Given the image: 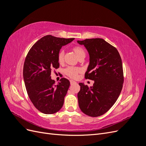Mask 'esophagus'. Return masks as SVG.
<instances>
[{
    "mask_svg": "<svg viewBox=\"0 0 146 146\" xmlns=\"http://www.w3.org/2000/svg\"><path fill=\"white\" fill-rule=\"evenodd\" d=\"M70 85H73V84H76L77 82L76 81H74V80H70Z\"/></svg>",
    "mask_w": 146,
    "mask_h": 146,
    "instance_id": "obj_1",
    "label": "esophagus"
}]
</instances>
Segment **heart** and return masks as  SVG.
Masks as SVG:
<instances>
[{"instance_id":"1","label":"heart","mask_w":146,"mask_h":146,"mask_svg":"<svg viewBox=\"0 0 146 146\" xmlns=\"http://www.w3.org/2000/svg\"><path fill=\"white\" fill-rule=\"evenodd\" d=\"M72 50L74 52L75 54L77 55L78 59H80L82 58H85L86 53L83 48L81 46H74L72 48ZM64 52L63 50H61L59 52L58 54V61L59 63H62L64 61ZM81 69L77 68V67H73V66H69L67 68H66L64 70V74L68 76L69 77L71 78H77L78 74L81 72Z\"/></svg>"}]
</instances>
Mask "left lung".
<instances>
[{"label":"left lung","instance_id":"8db88e82","mask_svg":"<svg viewBox=\"0 0 146 146\" xmlns=\"http://www.w3.org/2000/svg\"><path fill=\"white\" fill-rule=\"evenodd\" d=\"M77 42L85 47L90 55L85 78L94 81L90 87L79 83V107L86 115L100 116L111 108L120 95L123 82L122 60L116 48L104 39Z\"/></svg>","mask_w":146,"mask_h":146}]
</instances>
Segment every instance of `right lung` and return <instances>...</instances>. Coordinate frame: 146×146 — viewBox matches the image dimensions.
Returning a JSON list of instances; mask_svg holds the SVG:
<instances>
[{
	"label": "right lung",
	"instance_id": "right-lung-1",
	"mask_svg": "<svg viewBox=\"0 0 146 146\" xmlns=\"http://www.w3.org/2000/svg\"><path fill=\"white\" fill-rule=\"evenodd\" d=\"M74 39L46 35L35 44L26 56L23 69L25 86L30 100L42 113L54 114L63 107L70 82L62 78L55 85L51 70L59 68L61 48Z\"/></svg>",
	"mask_w": 146,
	"mask_h": 146
}]
</instances>
